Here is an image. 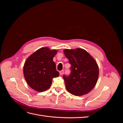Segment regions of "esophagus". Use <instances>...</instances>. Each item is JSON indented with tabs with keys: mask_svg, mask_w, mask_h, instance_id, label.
<instances>
[{
	"mask_svg": "<svg viewBox=\"0 0 123 123\" xmlns=\"http://www.w3.org/2000/svg\"><path fill=\"white\" fill-rule=\"evenodd\" d=\"M64 73V70H62V71H61L60 72H59V74H60L61 75H63V74Z\"/></svg>",
	"mask_w": 123,
	"mask_h": 123,
	"instance_id": "esophagus-1",
	"label": "esophagus"
}]
</instances>
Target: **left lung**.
Returning <instances> with one entry per match:
<instances>
[{"mask_svg":"<svg viewBox=\"0 0 123 123\" xmlns=\"http://www.w3.org/2000/svg\"><path fill=\"white\" fill-rule=\"evenodd\" d=\"M71 66L70 75L63 76L66 88L75 96H81L90 92L97 83L98 66L94 58L87 51L81 48L64 50Z\"/></svg>","mask_w":123,"mask_h":123,"instance_id":"1","label":"left lung"}]
</instances>
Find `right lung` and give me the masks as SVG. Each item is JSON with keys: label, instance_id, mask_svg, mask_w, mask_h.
Instances as JSON below:
<instances>
[{"label": "right lung", "instance_id": "right-lung-1", "mask_svg": "<svg viewBox=\"0 0 123 123\" xmlns=\"http://www.w3.org/2000/svg\"><path fill=\"white\" fill-rule=\"evenodd\" d=\"M57 50L43 47L28 57L24 66V75L28 85L38 92L48 90L54 77L59 76L53 58Z\"/></svg>", "mask_w": 123, "mask_h": 123}]
</instances>
